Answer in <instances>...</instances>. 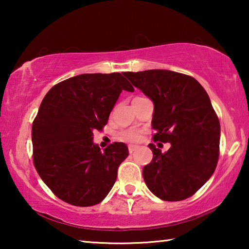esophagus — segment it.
I'll return each instance as SVG.
<instances>
[{
  "label": "esophagus",
  "mask_w": 249,
  "mask_h": 249,
  "mask_svg": "<svg viewBox=\"0 0 249 249\" xmlns=\"http://www.w3.org/2000/svg\"><path fill=\"white\" fill-rule=\"evenodd\" d=\"M138 148L137 146H135V145H129L128 146V151H129V154H133L135 150H136Z\"/></svg>",
  "instance_id": "1"
}]
</instances>
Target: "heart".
I'll return each instance as SVG.
<instances>
[{
	"instance_id": "b5f03b06",
	"label": "heart",
	"mask_w": 249,
	"mask_h": 249,
	"mask_svg": "<svg viewBox=\"0 0 249 249\" xmlns=\"http://www.w3.org/2000/svg\"><path fill=\"white\" fill-rule=\"evenodd\" d=\"M119 138L121 141L124 142H137L140 141L141 138V132L137 128H128L125 130H122V132L119 134Z\"/></svg>"
}]
</instances>
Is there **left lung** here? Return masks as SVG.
<instances>
[{"label":"left lung","instance_id":"1","mask_svg":"<svg viewBox=\"0 0 249 249\" xmlns=\"http://www.w3.org/2000/svg\"><path fill=\"white\" fill-rule=\"evenodd\" d=\"M134 87L154 102V142H170L153 150L142 169L146 185L163 201L188 199L215 170L220 155V121L203 87L190 75L154 69L126 72Z\"/></svg>","mask_w":249,"mask_h":249}]
</instances>
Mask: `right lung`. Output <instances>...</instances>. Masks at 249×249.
<instances>
[{
  "label": "right lung",
  "mask_w": 249,
  "mask_h": 249,
  "mask_svg": "<svg viewBox=\"0 0 249 249\" xmlns=\"http://www.w3.org/2000/svg\"><path fill=\"white\" fill-rule=\"evenodd\" d=\"M133 92L119 72L84 73L53 86L33 122V160L46 185L75 206L100 203L111 191L128 156L124 142L101 150L93 130L107 125L121 92Z\"/></svg>",
  "instance_id": "1"
}]
</instances>
